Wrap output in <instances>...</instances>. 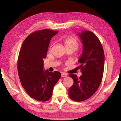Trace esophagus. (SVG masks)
Wrapping results in <instances>:
<instances>
[{"label":"esophagus","instance_id":"obj_1","mask_svg":"<svg viewBox=\"0 0 121 121\" xmlns=\"http://www.w3.org/2000/svg\"><path fill=\"white\" fill-rule=\"evenodd\" d=\"M67 73H61V77H67Z\"/></svg>","mask_w":121,"mask_h":121}]
</instances>
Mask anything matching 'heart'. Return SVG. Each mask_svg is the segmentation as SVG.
Masks as SVG:
<instances>
[{
  "label": "heart",
  "instance_id": "obj_1",
  "mask_svg": "<svg viewBox=\"0 0 121 121\" xmlns=\"http://www.w3.org/2000/svg\"><path fill=\"white\" fill-rule=\"evenodd\" d=\"M64 44L65 49H70L73 51L78 48L79 43L73 37H69L65 40Z\"/></svg>",
  "mask_w": 121,
  "mask_h": 121
}]
</instances>
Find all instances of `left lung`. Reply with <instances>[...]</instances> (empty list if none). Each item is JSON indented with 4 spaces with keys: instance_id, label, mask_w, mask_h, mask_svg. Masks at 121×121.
I'll list each match as a JSON object with an SVG mask.
<instances>
[{
    "instance_id": "1",
    "label": "left lung",
    "mask_w": 121,
    "mask_h": 121,
    "mask_svg": "<svg viewBox=\"0 0 121 121\" xmlns=\"http://www.w3.org/2000/svg\"><path fill=\"white\" fill-rule=\"evenodd\" d=\"M83 44V52L78 62L82 75L70 74L73 84L69 88L68 94L71 99L82 101L92 96L98 89L102 81L104 70L105 54L99 38L90 31H83L77 34Z\"/></svg>"
}]
</instances>
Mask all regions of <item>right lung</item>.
Returning a JSON list of instances; mask_svg holds the SVG:
<instances>
[{"mask_svg": "<svg viewBox=\"0 0 121 121\" xmlns=\"http://www.w3.org/2000/svg\"><path fill=\"white\" fill-rule=\"evenodd\" d=\"M58 31L43 29L30 34L24 40L17 60L21 85L30 97L46 101L52 97L54 86L61 77L59 71L44 70L50 42Z\"/></svg>", "mask_w": 121, "mask_h": 121, "instance_id": "right-lung-1", "label": "right lung"}]
</instances>
